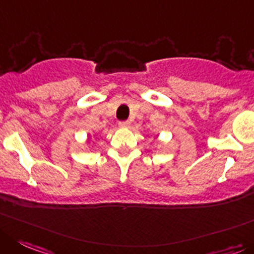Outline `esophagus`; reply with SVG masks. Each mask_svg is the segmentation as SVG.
I'll list each match as a JSON object with an SVG mask.
<instances>
[{"label":"esophagus","instance_id":"1","mask_svg":"<svg viewBox=\"0 0 254 254\" xmlns=\"http://www.w3.org/2000/svg\"><path fill=\"white\" fill-rule=\"evenodd\" d=\"M119 127H124V129H127V127H130V123L129 122H120L119 123Z\"/></svg>","mask_w":254,"mask_h":254}]
</instances>
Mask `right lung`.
<instances>
[{"label":"right lung","instance_id":"add662e5","mask_svg":"<svg viewBox=\"0 0 254 254\" xmlns=\"http://www.w3.org/2000/svg\"><path fill=\"white\" fill-rule=\"evenodd\" d=\"M87 141H89V143H90V136H89V139H87Z\"/></svg>","mask_w":254,"mask_h":254}]
</instances>
